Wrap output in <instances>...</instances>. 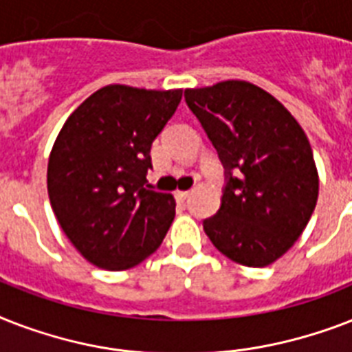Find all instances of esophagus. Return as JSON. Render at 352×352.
<instances>
[{"mask_svg": "<svg viewBox=\"0 0 352 352\" xmlns=\"http://www.w3.org/2000/svg\"><path fill=\"white\" fill-rule=\"evenodd\" d=\"M188 195H190V192H186V190H177L175 192V199L179 203H184L188 199Z\"/></svg>", "mask_w": 352, "mask_h": 352, "instance_id": "34e87169", "label": "esophagus"}]
</instances>
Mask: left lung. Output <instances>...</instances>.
I'll use <instances>...</instances> for the list:
<instances>
[{
    "instance_id": "left-lung-1",
    "label": "left lung",
    "mask_w": 352,
    "mask_h": 352,
    "mask_svg": "<svg viewBox=\"0 0 352 352\" xmlns=\"http://www.w3.org/2000/svg\"><path fill=\"white\" fill-rule=\"evenodd\" d=\"M184 98L228 171L221 208L204 232L243 267L272 265L316 208L320 179L305 131L281 102L245 80L186 89Z\"/></svg>"
}]
</instances>
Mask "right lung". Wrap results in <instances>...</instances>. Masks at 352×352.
I'll return each instance as SVG.
<instances>
[{
  "instance_id": "add662e5",
  "label": "right lung",
  "mask_w": 352,
  "mask_h": 352,
  "mask_svg": "<svg viewBox=\"0 0 352 352\" xmlns=\"http://www.w3.org/2000/svg\"><path fill=\"white\" fill-rule=\"evenodd\" d=\"M182 89L111 84L85 98L58 133L47 192L58 225L95 267L126 270L160 246L175 217L171 193L148 190L151 144Z\"/></svg>"
}]
</instances>
